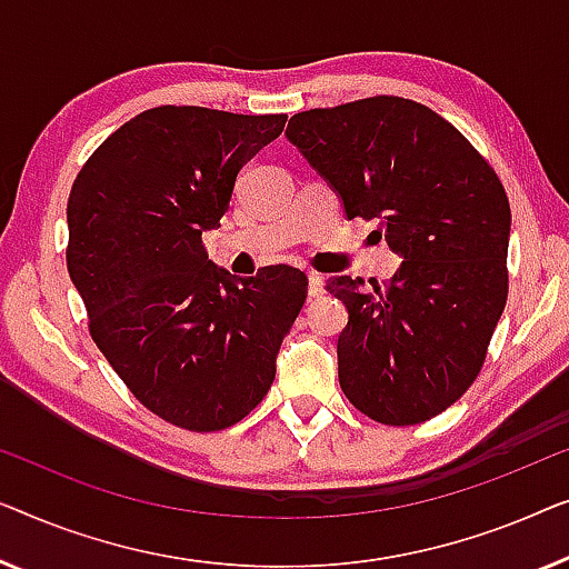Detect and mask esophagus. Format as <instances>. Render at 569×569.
<instances>
[{"label": "esophagus", "mask_w": 569, "mask_h": 569, "mask_svg": "<svg viewBox=\"0 0 569 569\" xmlns=\"http://www.w3.org/2000/svg\"><path fill=\"white\" fill-rule=\"evenodd\" d=\"M307 281H309V288H307V291H309L311 299H317V296H322V293H325V281H322V276H319V273H309V276H307Z\"/></svg>", "instance_id": "1"}]
</instances>
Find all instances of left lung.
I'll list each match as a JSON object with an SVG mask.
<instances>
[{
    "label": "left lung",
    "mask_w": 569,
    "mask_h": 569,
    "mask_svg": "<svg viewBox=\"0 0 569 569\" xmlns=\"http://www.w3.org/2000/svg\"><path fill=\"white\" fill-rule=\"evenodd\" d=\"M286 139L342 213L379 221L402 258L383 286L327 281L348 309L342 391L387 426L436 418L477 379L506 309L510 206L498 174L441 116L389 94L296 113Z\"/></svg>",
    "instance_id": "left-lung-1"
}]
</instances>
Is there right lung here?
Masks as SVG:
<instances>
[{
    "label": "right lung",
    "mask_w": 569,
    "mask_h": 569,
    "mask_svg": "<svg viewBox=\"0 0 569 569\" xmlns=\"http://www.w3.org/2000/svg\"><path fill=\"white\" fill-rule=\"evenodd\" d=\"M283 126L286 116L151 108L110 133L71 186L67 268L92 340L143 407L196 433L260 405L307 299L301 270L237 278L201 242L229 211L239 170Z\"/></svg>",
    "instance_id": "add662e5"
}]
</instances>
